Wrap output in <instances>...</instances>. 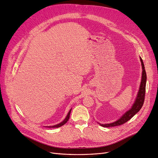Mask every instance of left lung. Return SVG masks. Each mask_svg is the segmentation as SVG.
Wrapping results in <instances>:
<instances>
[{
	"instance_id": "left-lung-1",
	"label": "left lung",
	"mask_w": 158,
	"mask_h": 158,
	"mask_svg": "<svg viewBox=\"0 0 158 158\" xmlns=\"http://www.w3.org/2000/svg\"><path fill=\"white\" fill-rule=\"evenodd\" d=\"M140 61L142 64V79H141V83L140 85L139 91L138 92V95L136 96V98L134 103L133 106H132L131 109L130 110L127 111L123 115L118 118L117 121L115 122H113L112 123H109V124H105V125H100L103 127H116L123 125L124 123H125L128 121L130 120V119L133 117L134 115L140 111V109L142 108L143 104H144V98H145V93H146V73L145 70V67L144 63H143L142 59L140 58Z\"/></svg>"
}]
</instances>
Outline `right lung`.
<instances>
[{
	"mask_svg": "<svg viewBox=\"0 0 158 158\" xmlns=\"http://www.w3.org/2000/svg\"><path fill=\"white\" fill-rule=\"evenodd\" d=\"M71 110H72V109L70 110L69 111V113L67 114V116H66V117L64 119V121H62L60 123H59V124H57V125H53V126H48V127H48V128H59V127H61V126H63V125H64L65 123H66V122H67L68 121H69V118H70V112H71Z\"/></svg>",
	"mask_w": 158,
	"mask_h": 158,
	"instance_id": "add662e5",
	"label": "right lung"
}]
</instances>
